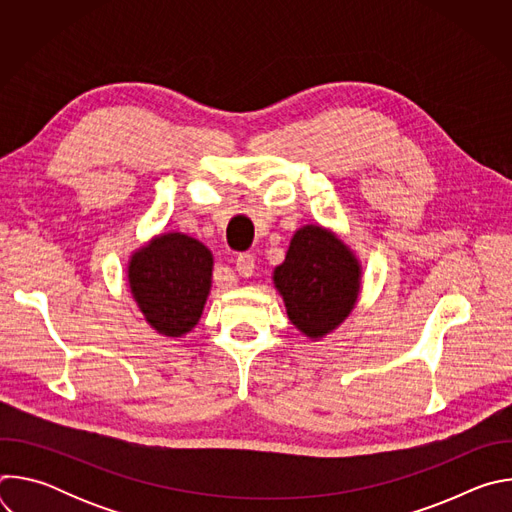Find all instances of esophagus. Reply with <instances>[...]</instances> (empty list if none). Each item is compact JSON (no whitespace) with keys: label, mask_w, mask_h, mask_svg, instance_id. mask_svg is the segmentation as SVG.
Returning <instances> with one entry per match:
<instances>
[{"label":"esophagus","mask_w":512,"mask_h":512,"mask_svg":"<svg viewBox=\"0 0 512 512\" xmlns=\"http://www.w3.org/2000/svg\"><path fill=\"white\" fill-rule=\"evenodd\" d=\"M235 269L241 277H251L253 271H255V257L249 255V253H243L237 257L235 261Z\"/></svg>","instance_id":"34e87169"}]
</instances>
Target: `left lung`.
<instances>
[{"label":"left lung","mask_w":512,"mask_h":512,"mask_svg":"<svg viewBox=\"0 0 512 512\" xmlns=\"http://www.w3.org/2000/svg\"><path fill=\"white\" fill-rule=\"evenodd\" d=\"M362 267L354 251L330 229L306 225L289 241L285 261L273 269L289 322L310 340L334 332L354 310Z\"/></svg>","instance_id":"1"}]
</instances>
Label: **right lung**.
I'll use <instances>...</instances> for the list:
<instances>
[{
    "mask_svg": "<svg viewBox=\"0 0 512 512\" xmlns=\"http://www.w3.org/2000/svg\"><path fill=\"white\" fill-rule=\"evenodd\" d=\"M210 249L184 233H164L131 253V298L158 334L180 338L200 320L212 287Z\"/></svg>",
    "mask_w": 512,
    "mask_h": 512,
    "instance_id": "obj_1",
    "label": "right lung"
}]
</instances>
